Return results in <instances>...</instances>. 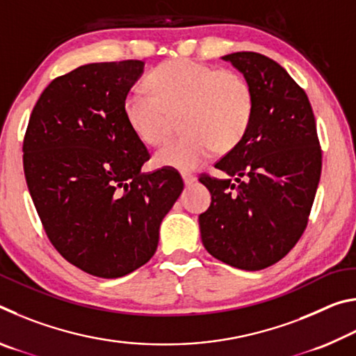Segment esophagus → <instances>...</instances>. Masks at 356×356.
I'll return each mask as SVG.
<instances>
[{
  "instance_id": "34e87169",
  "label": "esophagus",
  "mask_w": 356,
  "mask_h": 356,
  "mask_svg": "<svg viewBox=\"0 0 356 356\" xmlns=\"http://www.w3.org/2000/svg\"><path fill=\"white\" fill-rule=\"evenodd\" d=\"M182 179H184L185 186H190L193 182H196V177L190 172H182Z\"/></svg>"
}]
</instances>
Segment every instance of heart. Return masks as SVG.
Returning a JSON list of instances; mask_svg holds the SVG:
<instances>
[{
    "mask_svg": "<svg viewBox=\"0 0 356 356\" xmlns=\"http://www.w3.org/2000/svg\"><path fill=\"white\" fill-rule=\"evenodd\" d=\"M150 91L134 89L124 100L125 119L143 143L166 140L171 116L180 113L185 134L155 154V163L195 170L210 156L229 152L243 140L254 116V91L236 70L216 69L193 59H171L147 78Z\"/></svg>",
    "mask_w": 356,
    "mask_h": 356,
    "instance_id": "1",
    "label": "heart"
}]
</instances>
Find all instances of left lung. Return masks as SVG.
Masks as SVG:
<instances>
[{"label":"left lung","mask_w":356,"mask_h":356,"mask_svg":"<svg viewBox=\"0 0 356 356\" xmlns=\"http://www.w3.org/2000/svg\"><path fill=\"white\" fill-rule=\"evenodd\" d=\"M254 91V116L236 147L216 161L226 179L202 174L212 202L200 215L206 250L231 267L267 268L305 232L322 171V150L308 95L261 53L222 56Z\"/></svg>","instance_id":"1"}]
</instances>
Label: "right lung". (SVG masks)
Returning <instances> with one entry per match:
<instances>
[{"mask_svg": "<svg viewBox=\"0 0 356 356\" xmlns=\"http://www.w3.org/2000/svg\"><path fill=\"white\" fill-rule=\"evenodd\" d=\"M143 61L81 65L53 80L34 105L23 141L29 195L65 261L120 278L154 256L161 220L184 190L172 168L141 172L149 152L124 100Z\"/></svg>", "mask_w": 356, "mask_h": 356, "instance_id": "1", "label": "right lung"}]
</instances>
